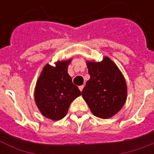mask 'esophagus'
I'll return each instance as SVG.
<instances>
[{"label": "esophagus", "instance_id": "obj_1", "mask_svg": "<svg viewBox=\"0 0 154 154\" xmlns=\"http://www.w3.org/2000/svg\"><path fill=\"white\" fill-rule=\"evenodd\" d=\"M83 87H84L83 85H82V86H80V87H79V90H80L81 91H82V90H83Z\"/></svg>", "mask_w": 154, "mask_h": 154}]
</instances>
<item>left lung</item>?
<instances>
[{
	"label": "left lung",
	"mask_w": 154,
	"mask_h": 154,
	"mask_svg": "<svg viewBox=\"0 0 154 154\" xmlns=\"http://www.w3.org/2000/svg\"><path fill=\"white\" fill-rule=\"evenodd\" d=\"M90 80L82 91V97L94 116L108 119L124 106L127 87L122 73L109 57L102 62H87Z\"/></svg>",
	"instance_id": "left-lung-1"
}]
</instances>
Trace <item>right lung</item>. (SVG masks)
Instances as JSON below:
<instances>
[{
    "label": "right lung",
    "mask_w": 154,
    "mask_h": 154,
    "mask_svg": "<svg viewBox=\"0 0 154 154\" xmlns=\"http://www.w3.org/2000/svg\"><path fill=\"white\" fill-rule=\"evenodd\" d=\"M69 63L70 60L57 62L56 67L47 64L36 84V105L43 116L53 120L63 119L72 100L81 95L67 73Z\"/></svg>",
    "instance_id": "add662e5"
}]
</instances>
